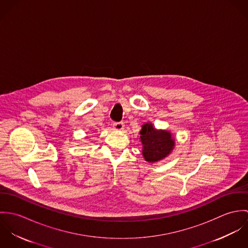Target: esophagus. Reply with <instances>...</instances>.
I'll return each mask as SVG.
<instances>
[{
	"label": "esophagus",
	"instance_id": "obj_1",
	"mask_svg": "<svg viewBox=\"0 0 248 248\" xmlns=\"http://www.w3.org/2000/svg\"><path fill=\"white\" fill-rule=\"evenodd\" d=\"M124 123L123 122H116V123H113V129L115 131H123L124 130Z\"/></svg>",
	"mask_w": 248,
	"mask_h": 248
}]
</instances>
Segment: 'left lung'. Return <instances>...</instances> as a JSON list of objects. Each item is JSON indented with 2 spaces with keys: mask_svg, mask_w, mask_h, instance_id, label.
Listing matches in <instances>:
<instances>
[{
  "mask_svg": "<svg viewBox=\"0 0 248 248\" xmlns=\"http://www.w3.org/2000/svg\"><path fill=\"white\" fill-rule=\"evenodd\" d=\"M142 155L149 163H155L167 157L174 150L176 140L171 132L157 130L153 123L146 122L140 132Z\"/></svg>",
  "mask_w": 248,
  "mask_h": 248,
  "instance_id": "8db88e82",
  "label": "left lung"
}]
</instances>
